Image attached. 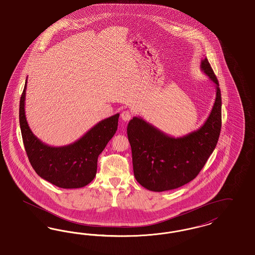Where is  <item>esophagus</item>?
<instances>
[{
	"instance_id": "esophagus-1",
	"label": "esophagus",
	"mask_w": 255,
	"mask_h": 255,
	"mask_svg": "<svg viewBox=\"0 0 255 255\" xmlns=\"http://www.w3.org/2000/svg\"><path fill=\"white\" fill-rule=\"evenodd\" d=\"M132 112L130 111H123L122 114H121V118H122L123 121H125V122L129 121L132 118Z\"/></svg>"
}]
</instances>
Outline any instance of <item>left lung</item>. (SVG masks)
Segmentation results:
<instances>
[{"label":"left lung","instance_id":"8db88e82","mask_svg":"<svg viewBox=\"0 0 255 255\" xmlns=\"http://www.w3.org/2000/svg\"><path fill=\"white\" fill-rule=\"evenodd\" d=\"M201 69L216 85V97L207 121L183 137H171L141 117L128 125L134 176L144 188L165 191L180 188L199 174L213 152L221 131L222 98L219 83L207 58Z\"/></svg>","mask_w":255,"mask_h":255}]
</instances>
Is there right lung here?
<instances>
[{
  "instance_id": "add662e5",
  "label": "right lung",
  "mask_w": 255,
  "mask_h": 255,
  "mask_svg": "<svg viewBox=\"0 0 255 255\" xmlns=\"http://www.w3.org/2000/svg\"><path fill=\"white\" fill-rule=\"evenodd\" d=\"M20 100V127L27 157L36 173L62 188H83L97 172L98 156L117 130L119 113L102 120L76 142L64 146H50L34 135L24 113L25 89Z\"/></svg>"
}]
</instances>
